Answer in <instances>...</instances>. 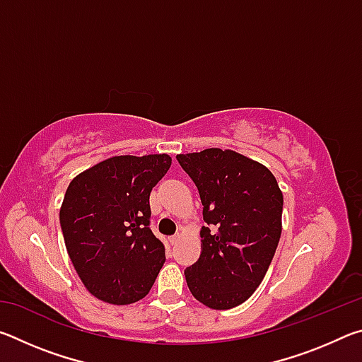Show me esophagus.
I'll use <instances>...</instances> for the list:
<instances>
[{
    "label": "esophagus",
    "instance_id": "34e87169",
    "mask_svg": "<svg viewBox=\"0 0 362 362\" xmlns=\"http://www.w3.org/2000/svg\"><path fill=\"white\" fill-rule=\"evenodd\" d=\"M179 240H180V235H179V233H177V235H174V236H170V238H169V243L173 244V246H174V244H177V241H179Z\"/></svg>",
    "mask_w": 362,
    "mask_h": 362
}]
</instances>
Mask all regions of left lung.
<instances>
[{
	"instance_id": "1",
	"label": "left lung",
	"mask_w": 362,
	"mask_h": 362,
	"mask_svg": "<svg viewBox=\"0 0 362 362\" xmlns=\"http://www.w3.org/2000/svg\"><path fill=\"white\" fill-rule=\"evenodd\" d=\"M198 187L203 218L201 255L185 269L193 297L230 310L265 278L283 230V192L272 170L233 150L177 155Z\"/></svg>"
}]
</instances>
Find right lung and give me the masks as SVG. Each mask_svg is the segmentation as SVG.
<instances>
[{
    "label": "right lung",
    "instance_id": "obj_1",
    "mask_svg": "<svg viewBox=\"0 0 362 362\" xmlns=\"http://www.w3.org/2000/svg\"><path fill=\"white\" fill-rule=\"evenodd\" d=\"M170 163L166 153L113 156L66 188L60 206L66 252L86 289L102 302H139L166 262L150 230V193Z\"/></svg>",
    "mask_w": 362,
    "mask_h": 362
}]
</instances>
